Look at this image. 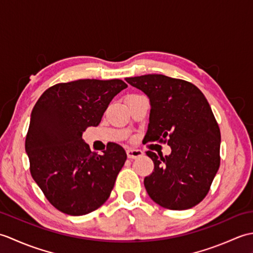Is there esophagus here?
Returning <instances> with one entry per match:
<instances>
[{
    "instance_id": "obj_1",
    "label": "esophagus",
    "mask_w": 253,
    "mask_h": 253,
    "mask_svg": "<svg viewBox=\"0 0 253 253\" xmlns=\"http://www.w3.org/2000/svg\"><path fill=\"white\" fill-rule=\"evenodd\" d=\"M127 157L129 159H137V158H140L143 155V152L141 150L139 149H135V148H129L127 149Z\"/></svg>"
}]
</instances>
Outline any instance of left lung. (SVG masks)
<instances>
[{"instance_id":"1","label":"left lung","mask_w":253,"mask_h":253,"mask_svg":"<svg viewBox=\"0 0 253 253\" xmlns=\"http://www.w3.org/2000/svg\"><path fill=\"white\" fill-rule=\"evenodd\" d=\"M150 99L149 126L144 142L168 143L169 155L152 151L154 170L144 178L148 195L169 210H187L200 203L210 190L221 157V132L200 89L164 75L126 78Z\"/></svg>"}]
</instances>
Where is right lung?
<instances>
[{
	"instance_id": "obj_1",
	"label": "right lung",
	"mask_w": 253,
	"mask_h": 253,
	"mask_svg": "<svg viewBox=\"0 0 253 253\" xmlns=\"http://www.w3.org/2000/svg\"><path fill=\"white\" fill-rule=\"evenodd\" d=\"M121 79H79L52 85L31 112L25 148L32 178L53 207L68 215L95 211L109 199L127 155L110 143L91 152L83 131L98 126Z\"/></svg>"
}]
</instances>
